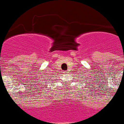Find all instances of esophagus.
Listing matches in <instances>:
<instances>
[{
	"label": "esophagus",
	"instance_id": "obj_1",
	"mask_svg": "<svg viewBox=\"0 0 124 124\" xmlns=\"http://www.w3.org/2000/svg\"><path fill=\"white\" fill-rule=\"evenodd\" d=\"M63 73H64V74H67L68 72H67V71H64L63 72Z\"/></svg>",
	"mask_w": 124,
	"mask_h": 124
}]
</instances>
